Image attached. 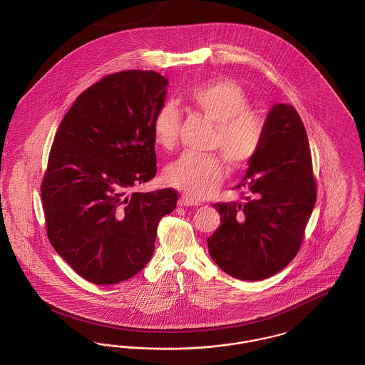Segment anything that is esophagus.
I'll use <instances>...</instances> for the list:
<instances>
[{
    "label": "esophagus",
    "mask_w": 365,
    "mask_h": 365,
    "mask_svg": "<svg viewBox=\"0 0 365 365\" xmlns=\"http://www.w3.org/2000/svg\"><path fill=\"white\" fill-rule=\"evenodd\" d=\"M178 205H179V207H198L200 202L195 201V200H192V198L186 197V195H182V197L179 198V201H178Z\"/></svg>",
    "instance_id": "1"
}]
</instances>
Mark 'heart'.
<instances>
[{
	"mask_svg": "<svg viewBox=\"0 0 365 365\" xmlns=\"http://www.w3.org/2000/svg\"><path fill=\"white\" fill-rule=\"evenodd\" d=\"M186 105L216 125L210 148L219 149L231 170H243L257 155L265 124L260 115L249 109V98L235 81L213 78L191 87ZM179 127L180 115L174 105L160 106L152 120V137L157 146L171 150ZM164 175L171 186L201 200L219 186L223 164L215 155L183 153L165 168Z\"/></svg>",
	"mask_w": 365,
	"mask_h": 365,
	"instance_id": "obj_1",
	"label": "heart"
}]
</instances>
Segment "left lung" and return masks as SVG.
<instances>
[{
  "instance_id": "obj_1",
  "label": "left lung",
  "mask_w": 365,
  "mask_h": 365,
  "mask_svg": "<svg viewBox=\"0 0 365 365\" xmlns=\"http://www.w3.org/2000/svg\"><path fill=\"white\" fill-rule=\"evenodd\" d=\"M260 149L242 182V202H217L222 226L208 238L210 257L228 275L262 280L294 259L316 202L307 130L293 105L265 119Z\"/></svg>"
}]
</instances>
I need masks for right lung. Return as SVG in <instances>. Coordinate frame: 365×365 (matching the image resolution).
I'll use <instances>...</instances> for the list:
<instances>
[{
  "instance_id": "obj_1",
  "label": "right lung",
  "mask_w": 365,
  "mask_h": 365,
  "mask_svg": "<svg viewBox=\"0 0 365 365\" xmlns=\"http://www.w3.org/2000/svg\"><path fill=\"white\" fill-rule=\"evenodd\" d=\"M168 81L155 71L106 75L75 100L41 185L48 238L94 284L133 278L152 259L174 189L131 192L156 175L152 120Z\"/></svg>"
}]
</instances>
